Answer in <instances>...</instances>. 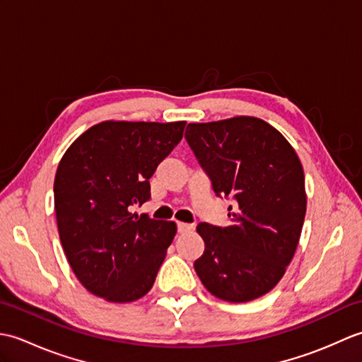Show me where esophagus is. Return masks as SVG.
<instances>
[{
  "label": "esophagus",
  "mask_w": 362,
  "mask_h": 362,
  "mask_svg": "<svg viewBox=\"0 0 362 362\" xmlns=\"http://www.w3.org/2000/svg\"><path fill=\"white\" fill-rule=\"evenodd\" d=\"M189 230H193V226L187 224V222H177V232L179 233H187Z\"/></svg>",
  "instance_id": "1"
}]
</instances>
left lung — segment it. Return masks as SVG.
Here are the masks:
<instances>
[{
  "instance_id": "8db88e82",
  "label": "left lung",
  "mask_w": 362,
  "mask_h": 362,
  "mask_svg": "<svg viewBox=\"0 0 362 362\" xmlns=\"http://www.w3.org/2000/svg\"><path fill=\"white\" fill-rule=\"evenodd\" d=\"M185 138L216 196L236 202L230 226H197L205 250L196 274L226 302L267 294L286 272L305 221V175L294 148L253 117L193 122Z\"/></svg>"
}]
</instances>
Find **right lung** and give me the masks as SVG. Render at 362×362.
Returning <instances> with one entry per match:
<instances>
[{
  "instance_id": "obj_1",
  "label": "right lung",
  "mask_w": 362,
  "mask_h": 362,
  "mask_svg": "<svg viewBox=\"0 0 362 362\" xmlns=\"http://www.w3.org/2000/svg\"><path fill=\"white\" fill-rule=\"evenodd\" d=\"M185 121H103L64 153L54 179L60 243L91 294L127 303L151 291L177 227L130 213L151 197L149 179L180 143Z\"/></svg>"
}]
</instances>
